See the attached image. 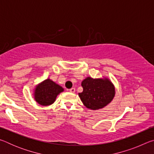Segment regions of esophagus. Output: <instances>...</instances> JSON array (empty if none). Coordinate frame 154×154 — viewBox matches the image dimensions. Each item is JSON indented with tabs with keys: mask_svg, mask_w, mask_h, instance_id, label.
<instances>
[{
	"mask_svg": "<svg viewBox=\"0 0 154 154\" xmlns=\"http://www.w3.org/2000/svg\"><path fill=\"white\" fill-rule=\"evenodd\" d=\"M69 91L71 92H72V93H74L75 92V88H71V89L69 90Z\"/></svg>",
	"mask_w": 154,
	"mask_h": 154,
	"instance_id": "obj_1",
	"label": "esophagus"
}]
</instances>
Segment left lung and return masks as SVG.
I'll list each match as a JSON object with an SVG mask.
<instances>
[{
	"label": "left lung",
	"mask_w": 154,
	"mask_h": 154,
	"mask_svg": "<svg viewBox=\"0 0 154 154\" xmlns=\"http://www.w3.org/2000/svg\"><path fill=\"white\" fill-rule=\"evenodd\" d=\"M83 92L79 96L87 108L92 110L102 109L111 102L115 88L108 79H92L88 77L82 82Z\"/></svg>",
	"instance_id": "1"
}]
</instances>
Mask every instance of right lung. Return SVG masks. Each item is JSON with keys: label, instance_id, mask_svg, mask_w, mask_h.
Segmentation results:
<instances>
[{"label": "right lung", "instance_id": "add662e5", "mask_svg": "<svg viewBox=\"0 0 154 154\" xmlns=\"http://www.w3.org/2000/svg\"><path fill=\"white\" fill-rule=\"evenodd\" d=\"M63 91L64 89L61 86L48 79L35 88V99L41 105H50L56 100L57 96Z\"/></svg>", "mask_w": 154, "mask_h": 154}]
</instances>
